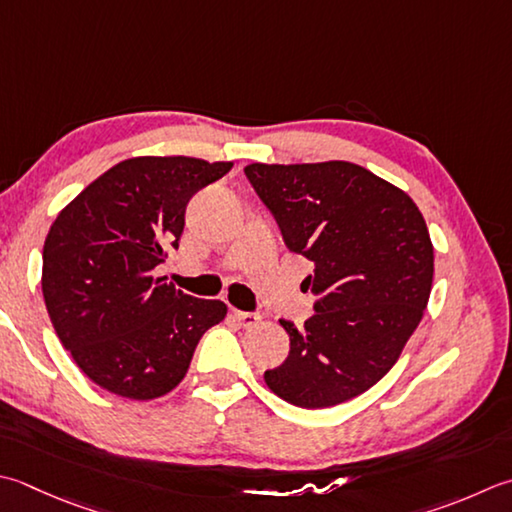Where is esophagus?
Here are the masks:
<instances>
[{
  "label": "esophagus",
  "mask_w": 512,
  "mask_h": 512,
  "mask_svg": "<svg viewBox=\"0 0 512 512\" xmlns=\"http://www.w3.org/2000/svg\"><path fill=\"white\" fill-rule=\"evenodd\" d=\"M233 317L237 319L239 324H242L244 328H250V326H257L259 324V317L257 313H244V310H233Z\"/></svg>",
  "instance_id": "esophagus-1"
}]
</instances>
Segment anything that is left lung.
Here are the masks:
<instances>
[{"instance_id": "8db88e82", "label": "left lung", "mask_w": 512, "mask_h": 512, "mask_svg": "<svg viewBox=\"0 0 512 512\" xmlns=\"http://www.w3.org/2000/svg\"><path fill=\"white\" fill-rule=\"evenodd\" d=\"M248 182L286 246L313 262L317 297L266 386L299 408H328L375 386L424 317L435 255L424 215L402 188L350 162L248 164Z\"/></svg>"}]
</instances>
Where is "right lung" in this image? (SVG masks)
<instances>
[{
	"mask_svg": "<svg viewBox=\"0 0 512 512\" xmlns=\"http://www.w3.org/2000/svg\"><path fill=\"white\" fill-rule=\"evenodd\" d=\"M233 162L130 157L88 184L50 226L42 293L59 342L108 393L155 399L188 373L199 339L226 317L153 268L179 246L188 199Z\"/></svg>",
	"mask_w": 512,
	"mask_h": 512,
	"instance_id": "obj_1",
	"label": "right lung"
}]
</instances>
